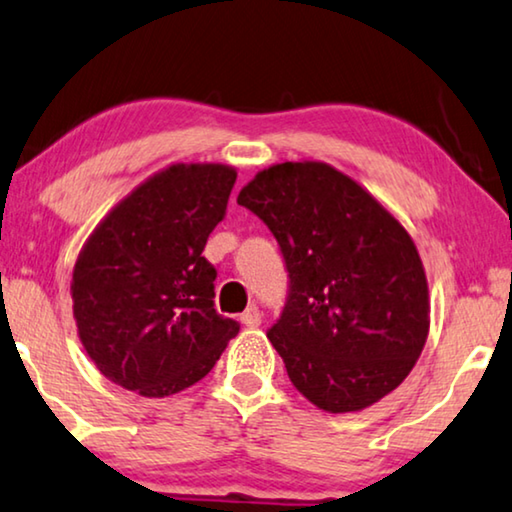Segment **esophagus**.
Instances as JSON below:
<instances>
[{
	"instance_id": "obj_1",
	"label": "esophagus",
	"mask_w": 512,
	"mask_h": 512,
	"mask_svg": "<svg viewBox=\"0 0 512 512\" xmlns=\"http://www.w3.org/2000/svg\"><path fill=\"white\" fill-rule=\"evenodd\" d=\"M241 324L248 326V329H257L262 324V312H259L257 305H250V308L241 315Z\"/></svg>"
}]
</instances>
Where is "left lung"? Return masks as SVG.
<instances>
[{
  "mask_svg": "<svg viewBox=\"0 0 512 512\" xmlns=\"http://www.w3.org/2000/svg\"><path fill=\"white\" fill-rule=\"evenodd\" d=\"M236 202L269 227L285 259L287 303L266 335L296 391L331 414L395 391L430 329L423 262L407 230L317 160L262 170Z\"/></svg>",
  "mask_w": 512,
  "mask_h": 512,
  "instance_id": "1",
  "label": "left lung"
}]
</instances>
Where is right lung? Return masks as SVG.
<instances>
[{
  "instance_id": "right-lung-1",
  "label": "right lung",
  "mask_w": 512,
  "mask_h": 512,
  "mask_svg": "<svg viewBox=\"0 0 512 512\" xmlns=\"http://www.w3.org/2000/svg\"><path fill=\"white\" fill-rule=\"evenodd\" d=\"M234 167L170 165L121 200L73 269V315L91 361L114 384L165 398L207 377L239 324L213 308L202 257L225 218Z\"/></svg>"
}]
</instances>
